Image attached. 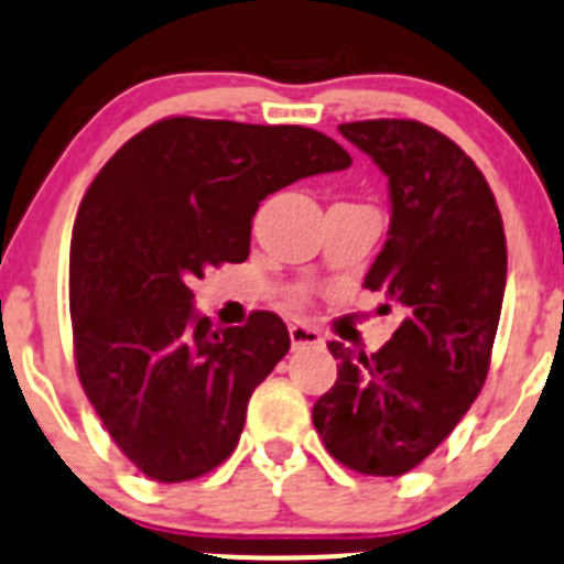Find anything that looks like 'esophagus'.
<instances>
[{
    "instance_id": "esophagus-1",
    "label": "esophagus",
    "mask_w": 564,
    "mask_h": 564,
    "mask_svg": "<svg viewBox=\"0 0 564 564\" xmlns=\"http://www.w3.org/2000/svg\"><path fill=\"white\" fill-rule=\"evenodd\" d=\"M289 338H292V347H308V344H322V333L314 330L311 325H303V322H292V325H289Z\"/></svg>"
}]
</instances>
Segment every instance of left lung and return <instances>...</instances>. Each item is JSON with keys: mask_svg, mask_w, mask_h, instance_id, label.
<instances>
[{"mask_svg": "<svg viewBox=\"0 0 564 564\" xmlns=\"http://www.w3.org/2000/svg\"><path fill=\"white\" fill-rule=\"evenodd\" d=\"M388 176L391 226L364 286L402 325L375 355L327 349L338 377L314 427L341 466L399 477L438 449L488 377L507 283L499 206L471 156L419 120L338 126Z\"/></svg>", "mask_w": 564, "mask_h": 564, "instance_id": "left-lung-1", "label": "left lung"}]
</instances>
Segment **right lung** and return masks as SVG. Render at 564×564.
<instances>
[{"label":"right lung","mask_w":564,"mask_h":564,"mask_svg":"<svg viewBox=\"0 0 564 564\" xmlns=\"http://www.w3.org/2000/svg\"><path fill=\"white\" fill-rule=\"evenodd\" d=\"M352 165L305 126L165 118L98 171L74 223L68 267L79 382L118 449L156 482L220 466L250 393L289 352L270 311L212 327L193 281L250 253L267 195Z\"/></svg>","instance_id":"obj_1"}]
</instances>
